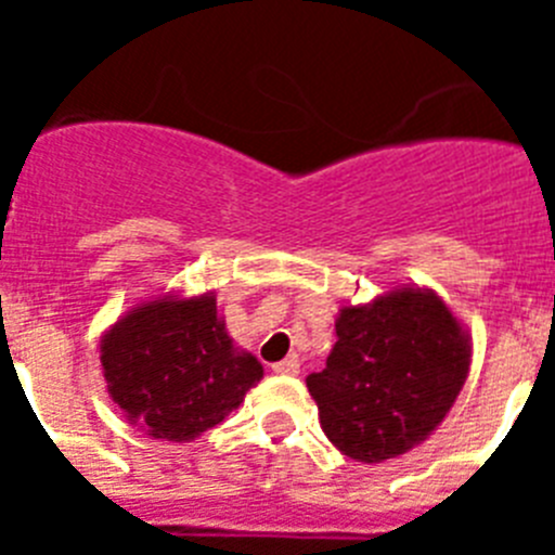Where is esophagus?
<instances>
[{
    "instance_id": "esophagus-1",
    "label": "esophagus",
    "mask_w": 555,
    "mask_h": 555,
    "mask_svg": "<svg viewBox=\"0 0 555 555\" xmlns=\"http://www.w3.org/2000/svg\"><path fill=\"white\" fill-rule=\"evenodd\" d=\"M274 372H278V375H297V372H300V361H297V358H283V361H278V364L272 366Z\"/></svg>"
}]
</instances>
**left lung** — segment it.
Returning <instances> with one entry per match:
<instances>
[{"label": "left lung", "instance_id": "obj_1", "mask_svg": "<svg viewBox=\"0 0 555 555\" xmlns=\"http://www.w3.org/2000/svg\"><path fill=\"white\" fill-rule=\"evenodd\" d=\"M469 361V333L448 302L434 288L395 286L338 308L336 345L306 386L327 439L347 459L380 464L442 425Z\"/></svg>", "mask_w": 555, "mask_h": 555}]
</instances>
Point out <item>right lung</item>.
Masks as SVG:
<instances>
[{"mask_svg": "<svg viewBox=\"0 0 555 555\" xmlns=\"http://www.w3.org/2000/svg\"><path fill=\"white\" fill-rule=\"evenodd\" d=\"M100 361L127 423L160 442L203 436L263 377L261 361L224 331L214 292L132 306L100 338Z\"/></svg>", "mask_w": 555, "mask_h": 555, "instance_id": "1", "label": "right lung"}]
</instances>
